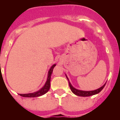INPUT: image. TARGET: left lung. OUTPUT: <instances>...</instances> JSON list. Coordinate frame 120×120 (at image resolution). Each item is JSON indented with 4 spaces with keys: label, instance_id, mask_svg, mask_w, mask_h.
<instances>
[{
    "label": "left lung",
    "instance_id": "left-lung-1",
    "mask_svg": "<svg viewBox=\"0 0 120 120\" xmlns=\"http://www.w3.org/2000/svg\"><path fill=\"white\" fill-rule=\"evenodd\" d=\"M66 76V77L68 78V81H69V87H70V89L71 91L73 92L77 96H83V97H86V96H93L94 95V94H98L100 92L101 90H102L103 89V87H105L106 83H105L103 86H101V87H100L98 89H96V90H89V91H86V90H79V89H77L75 88L74 87H73L72 85H71V83L69 82V79H68V76L67 75Z\"/></svg>",
    "mask_w": 120,
    "mask_h": 120
}]
</instances>
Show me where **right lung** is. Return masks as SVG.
Listing matches in <instances>:
<instances>
[{
    "instance_id": "right-lung-1",
    "label": "right lung",
    "mask_w": 120,
    "mask_h": 120,
    "mask_svg": "<svg viewBox=\"0 0 120 120\" xmlns=\"http://www.w3.org/2000/svg\"><path fill=\"white\" fill-rule=\"evenodd\" d=\"M56 66V64H53V65L51 67L49 70L48 71V75H47V78L46 82L44 84V86L42 87V88L38 91H36L34 93H27V94H20V95L23 97H27V98H34V97H38L40 96H42L45 94V93L48 92V90H49L50 89V82H51V76L52 73L53 69Z\"/></svg>"
}]
</instances>
